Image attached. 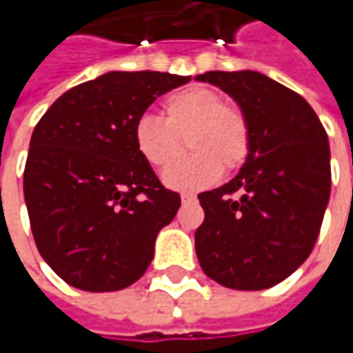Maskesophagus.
<instances>
[{
  "label": "esophagus",
  "instance_id": "1",
  "mask_svg": "<svg viewBox=\"0 0 353 353\" xmlns=\"http://www.w3.org/2000/svg\"><path fill=\"white\" fill-rule=\"evenodd\" d=\"M181 200H183V204H192V202H196V196L190 194V192H183V194H181Z\"/></svg>",
  "mask_w": 353,
  "mask_h": 353
}]
</instances>
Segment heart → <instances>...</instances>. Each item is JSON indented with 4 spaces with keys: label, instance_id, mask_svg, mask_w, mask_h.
Wrapping results in <instances>:
<instances>
[{
    "label": "heart",
    "instance_id": "heart-1",
    "mask_svg": "<svg viewBox=\"0 0 353 353\" xmlns=\"http://www.w3.org/2000/svg\"><path fill=\"white\" fill-rule=\"evenodd\" d=\"M195 153L170 166L183 150ZM133 145L141 159L165 172L163 181L174 190H198L222 176V167L236 169L250 151V123L245 114L222 102L216 90L188 86L163 102V119L145 114L133 125Z\"/></svg>",
    "mask_w": 353,
    "mask_h": 353
}]
</instances>
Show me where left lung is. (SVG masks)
Instances as JSON below:
<instances>
[{
    "label": "left lung",
    "mask_w": 353,
    "mask_h": 353,
    "mask_svg": "<svg viewBox=\"0 0 353 353\" xmlns=\"http://www.w3.org/2000/svg\"><path fill=\"white\" fill-rule=\"evenodd\" d=\"M196 80L232 96L250 123V151L236 176L198 194L194 234L202 271L237 291L275 287L316 243L330 198V145L303 96L253 70H212Z\"/></svg>",
    "instance_id": "1"
}]
</instances>
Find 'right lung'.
<instances>
[{"label":"right lung","mask_w":353,"mask_h":353,"mask_svg":"<svg viewBox=\"0 0 353 353\" xmlns=\"http://www.w3.org/2000/svg\"><path fill=\"white\" fill-rule=\"evenodd\" d=\"M186 82L190 76L153 70L105 72L64 92L37 123L25 204L37 250L68 285L121 291L147 271L181 196L137 153L133 125Z\"/></svg>","instance_id":"obj_1"}]
</instances>
